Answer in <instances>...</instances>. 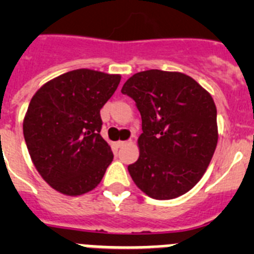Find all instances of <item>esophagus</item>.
<instances>
[{
    "mask_svg": "<svg viewBox=\"0 0 254 254\" xmlns=\"http://www.w3.org/2000/svg\"><path fill=\"white\" fill-rule=\"evenodd\" d=\"M129 142H131V141H118V142H117V145H118V147H123V146H126V145H128Z\"/></svg>",
    "mask_w": 254,
    "mask_h": 254,
    "instance_id": "obj_1",
    "label": "esophagus"
}]
</instances>
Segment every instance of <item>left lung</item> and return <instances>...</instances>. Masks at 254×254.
Instances as JSON below:
<instances>
[{"label":"left lung","instance_id":"left-lung-1","mask_svg":"<svg viewBox=\"0 0 254 254\" xmlns=\"http://www.w3.org/2000/svg\"><path fill=\"white\" fill-rule=\"evenodd\" d=\"M142 120L140 156L128 165L138 188L155 199H172L193 188L217 143L216 107L210 94L181 72L147 69L125 82Z\"/></svg>","mask_w":254,"mask_h":254}]
</instances>
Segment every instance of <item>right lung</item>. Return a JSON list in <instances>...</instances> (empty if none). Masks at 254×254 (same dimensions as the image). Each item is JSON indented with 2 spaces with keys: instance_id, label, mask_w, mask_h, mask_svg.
<instances>
[{
  "instance_id": "right-lung-1",
  "label": "right lung",
  "mask_w": 254,
  "mask_h": 254,
  "mask_svg": "<svg viewBox=\"0 0 254 254\" xmlns=\"http://www.w3.org/2000/svg\"><path fill=\"white\" fill-rule=\"evenodd\" d=\"M120 81V75L80 68L53 78L31 98L24 138L40 176L61 193L94 190L113 160L100 136V109Z\"/></svg>"
}]
</instances>
